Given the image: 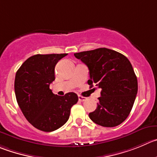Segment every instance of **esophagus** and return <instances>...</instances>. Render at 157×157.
Returning a JSON list of instances; mask_svg holds the SVG:
<instances>
[{"instance_id": "1", "label": "esophagus", "mask_w": 157, "mask_h": 157, "mask_svg": "<svg viewBox=\"0 0 157 157\" xmlns=\"http://www.w3.org/2000/svg\"><path fill=\"white\" fill-rule=\"evenodd\" d=\"M78 99L80 101H84L87 100V98H86V97H83V96H80V95H79Z\"/></svg>"}]
</instances>
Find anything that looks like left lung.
I'll list each match as a JSON object with an SVG mask.
<instances>
[{"label": "left lung", "instance_id": "8db88e82", "mask_svg": "<svg viewBox=\"0 0 157 157\" xmlns=\"http://www.w3.org/2000/svg\"><path fill=\"white\" fill-rule=\"evenodd\" d=\"M89 69L91 88L101 89L99 103L89 117L104 127H115L125 121L135 102L138 82L131 63L120 52L107 48L74 53Z\"/></svg>", "mask_w": 157, "mask_h": 157}]
</instances>
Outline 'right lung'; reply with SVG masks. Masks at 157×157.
<instances>
[{"label": "right lung", "mask_w": 157, "mask_h": 157, "mask_svg": "<svg viewBox=\"0 0 157 157\" xmlns=\"http://www.w3.org/2000/svg\"><path fill=\"white\" fill-rule=\"evenodd\" d=\"M67 53L32 56L17 70L14 80L16 99L26 119L43 132L58 129L69 119L72 106L78 101L74 92L64 96L49 89L55 80V67Z\"/></svg>", "instance_id": "1"}]
</instances>
